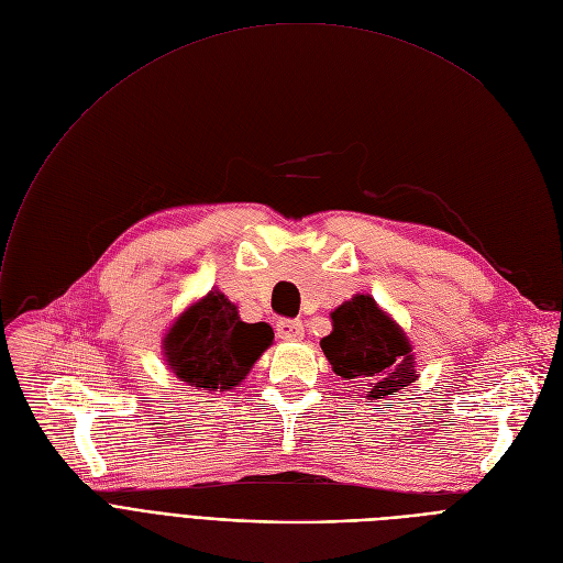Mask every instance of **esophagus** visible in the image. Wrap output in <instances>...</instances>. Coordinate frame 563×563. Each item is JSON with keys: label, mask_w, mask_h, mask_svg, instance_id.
<instances>
[{"label": "esophagus", "mask_w": 563, "mask_h": 563, "mask_svg": "<svg viewBox=\"0 0 563 563\" xmlns=\"http://www.w3.org/2000/svg\"><path fill=\"white\" fill-rule=\"evenodd\" d=\"M277 334L286 341H300L305 336V325L302 320H290V318H284L277 323Z\"/></svg>", "instance_id": "obj_1"}]
</instances>
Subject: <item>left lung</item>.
I'll list each match as a JSON object with an SVG mask.
<instances>
[{"label": "left lung", "mask_w": 563, "mask_h": 563, "mask_svg": "<svg viewBox=\"0 0 563 563\" xmlns=\"http://www.w3.org/2000/svg\"><path fill=\"white\" fill-rule=\"evenodd\" d=\"M332 332L320 347L343 380L366 383L368 400L387 398L419 378L408 334L373 300L357 292L332 313Z\"/></svg>", "instance_id": "left-lung-1"}]
</instances>
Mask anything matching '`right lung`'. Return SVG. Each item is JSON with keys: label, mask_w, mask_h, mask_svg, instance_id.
<instances>
[{"label": "right lung", "mask_w": 563, "mask_h": 563, "mask_svg": "<svg viewBox=\"0 0 563 563\" xmlns=\"http://www.w3.org/2000/svg\"><path fill=\"white\" fill-rule=\"evenodd\" d=\"M267 323H243L238 307L212 288L187 305L163 336L167 368L187 387L229 391L247 378L256 360L273 345Z\"/></svg>", "instance_id": "obj_1"}]
</instances>
